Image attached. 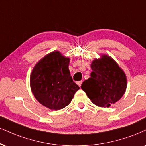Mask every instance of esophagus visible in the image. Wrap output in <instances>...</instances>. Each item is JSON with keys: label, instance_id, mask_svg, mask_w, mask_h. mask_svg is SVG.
Wrapping results in <instances>:
<instances>
[{"label": "esophagus", "instance_id": "1", "mask_svg": "<svg viewBox=\"0 0 146 146\" xmlns=\"http://www.w3.org/2000/svg\"><path fill=\"white\" fill-rule=\"evenodd\" d=\"M82 81H79V82H77V84H78L80 87L81 86V85H82Z\"/></svg>", "mask_w": 146, "mask_h": 146}]
</instances>
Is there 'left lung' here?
<instances>
[{"instance_id":"obj_1","label":"left lung","mask_w":146,"mask_h":146,"mask_svg":"<svg viewBox=\"0 0 146 146\" xmlns=\"http://www.w3.org/2000/svg\"><path fill=\"white\" fill-rule=\"evenodd\" d=\"M91 68L90 78L84 81L81 88L94 105L108 108L124 95L126 75L117 63L106 55L94 60Z\"/></svg>"}]
</instances>
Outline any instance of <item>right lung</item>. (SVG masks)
Instances as JSON below:
<instances>
[{
    "mask_svg": "<svg viewBox=\"0 0 146 146\" xmlns=\"http://www.w3.org/2000/svg\"><path fill=\"white\" fill-rule=\"evenodd\" d=\"M68 63L69 58L53 52L41 59L31 73L30 82L35 97L52 110L67 106L80 89L70 75Z\"/></svg>",
    "mask_w": 146,
    "mask_h": 146,
    "instance_id": "obj_1",
    "label": "right lung"
}]
</instances>
